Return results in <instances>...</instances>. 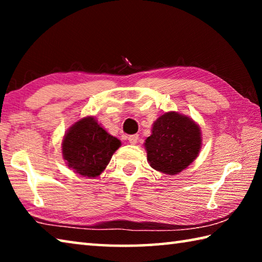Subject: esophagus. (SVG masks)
Instances as JSON below:
<instances>
[{
  "instance_id": "obj_1",
  "label": "esophagus",
  "mask_w": 262,
  "mask_h": 262,
  "mask_svg": "<svg viewBox=\"0 0 262 262\" xmlns=\"http://www.w3.org/2000/svg\"><path fill=\"white\" fill-rule=\"evenodd\" d=\"M128 141H129L130 144H136L137 141H139V135H137V134L129 135V136H128Z\"/></svg>"
}]
</instances>
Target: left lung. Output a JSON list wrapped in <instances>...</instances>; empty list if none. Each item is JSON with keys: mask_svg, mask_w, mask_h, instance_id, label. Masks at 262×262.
I'll return each mask as SVG.
<instances>
[{"mask_svg": "<svg viewBox=\"0 0 262 262\" xmlns=\"http://www.w3.org/2000/svg\"><path fill=\"white\" fill-rule=\"evenodd\" d=\"M201 141L200 128L192 119L177 112L163 114L144 143L150 166L168 176L179 173L198 157Z\"/></svg>", "mask_w": 262, "mask_h": 262, "instance_id": "obj_1", "label": "left lung"}]
</instances>
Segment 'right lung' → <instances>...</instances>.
Listing matches in <instances>:
<instances>
[{
	"label": "right lung",
	"instance_id": "1",
	"mask_svg": "<svg viewBox=\"0 0 262 262\" xmlns=\"http://www.w3.org/2000/svg\"><path fill=\"white\" fill-rule=\"evenodd\" d=\"M121 145L94 117H86L69 128L62 141V155L68 166L83 177L95 178L107 166Z\"/></svg>",
	"mask_w": 262,
	"mask_h": 262
}]
</instances>
